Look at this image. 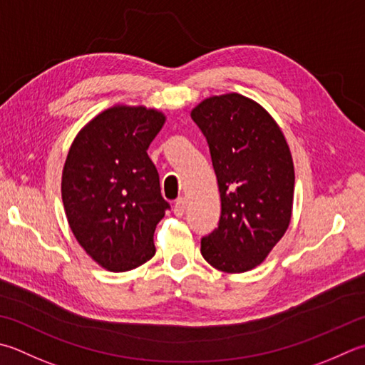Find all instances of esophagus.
I'll list each match as a JSON object with an SVG mask.
<instances>
[{
	"label": "esophagus",
	"instance_id": "34e87169",
	"mask_svg": "<svg viewBox=\"0 0 365 365\" xmlns=\"http://www.w3.org/2000/svg\"><path fill=\"white\" fill-rule=\"evenodd\" d=\"M185 210H187V199L185 197H178L175 204H174V213L175 217H183Z\"/></svg>",
	"mask_w": 365,
	"mask_h": 365
}]
</instances>
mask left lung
Here are the masks:
<instances>
[{"label":"left lung","instance_id":"obj_1","mask_svg":"<svg viewBox=\"0 0 365 365\" xmlns=\"http://www.w3.org/2000/svg\"><path fill=\"white\" fill-rule=\"evenodd\" d=\"M191 118L209 144L221 197L218 227L201 239V253L223 272H247L266 259L289 226V147L269 112L239 93L204 99Z\"/></svg>","mask_w":365,"mask_h":365}]
</instances>
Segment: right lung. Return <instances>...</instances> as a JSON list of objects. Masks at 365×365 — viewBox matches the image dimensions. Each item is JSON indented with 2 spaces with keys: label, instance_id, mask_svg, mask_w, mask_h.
<instances>
[{
  "label": "right lung",
  "instance_id": "right-lung-1",
  "mask_svg": "<svg viewBox=\"0 0 365 365\" xmlns=\"http://www.w3.org/2000/svg\"><path fill=\"white\" fill-rule=\"evenodd\" d=\"M166 117L115 106L77 134L61 177L71 231L99 266L126 272L153 258L155 227L170 209L148 145Z\"/></svg>",
  "mask_w": 365,
  "mask_h": 365
}]
</instances>
